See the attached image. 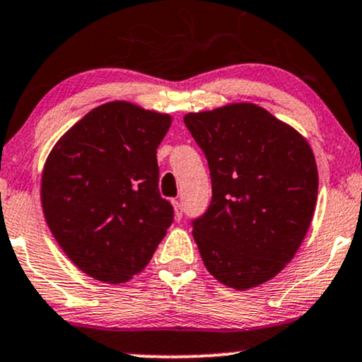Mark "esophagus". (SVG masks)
Here are the masks:
<instances>
[{
    "instance_id": "esophagus-1",
    "label": "esophagus",
    "mask_w": 362,
    "mask_h": 362,
    "mask_svg": "<svg viewBox=\"0 0 362 362\" xmlns=\"http://www.w3.org/2000/svg\"><path fill=\"white\" fill-rule=\"evenodd\" d=\"M173 204V211H175V217L177 219H182V216H184V207H182V204L178 202V200H172Z\"/></svg>"
}]
</instances>
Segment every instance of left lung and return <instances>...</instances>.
I'll use <instances>...</instances> for the list:
<instances>
[{"instance_id":"1","label":"left lung","mask_w":362,"mask_h":362,"mask_svg":"<svg viewBox=\"0 0 362 362\" xmlns=\"http://www.w3.org/2000/svg\"><path fill=\"white\" fill-rule=\"evenodd\" d=\"M184 121L211 170V206L192 223L207 272L234 290L272 280L298 251L315 211L310 145L252 103L189 112Z\"/></svg>"}]
</instances>
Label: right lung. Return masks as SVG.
<instances>
[{"mask_svg": "<svg viewBox=\"0 0 362 362\" xmlns=\"http://www.w3.org/2000/svg\"><path fill=\"white\" fill-rule=\"evenodd\" d=\"M170 124V115L111 101L87 112L47 156L43 216L67 258L94 280L116 285L141 273L172 224L156 163Z\"/></svg>", "mask_w": 362, "mask_h": 362, "instance_id": "add662e5", "label": "right lung"}]
</instances>
